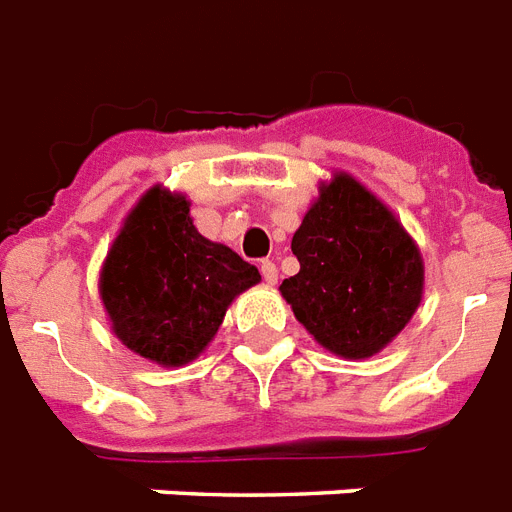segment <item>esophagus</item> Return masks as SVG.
<instances>
[{"label":"esophagus","mask_w":512,"mask_h":512,"mask_svg":"<svg viewBox=\"0 0 512 512\" xmlns=\"http://www.w3.org/2000/svg\"><path fill=\"white\" fill-rule=\"evenodd\" d=\"M261 277H264V282L267 285H275L277 282V267H275V261H261Z\"/></svg>","instance_id":"34e87169"}]
</instances>
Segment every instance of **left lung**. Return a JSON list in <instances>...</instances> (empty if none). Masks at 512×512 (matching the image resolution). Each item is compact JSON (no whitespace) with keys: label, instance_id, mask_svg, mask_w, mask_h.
Masks as SVG:
<instances>
[{"label":"left lung","instance_id":"8db88e82","mask_svg":"<svg viewBox=\"0 0 512 512\" xmlns=\"http://www.w3.org/2000/svg\"><path fill=\"white\" fill-rule=\"evenodd\" d=\"M298 275L280 293L314 341L343 359L386 349L423 298V256L365 185L338 171L290 243Z\"/></svg>","mask_w":512,"mask_h":512}]
</instances>
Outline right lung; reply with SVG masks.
Wrapping results in <instances>:
<instances>
[{"label":"right lung","mask_w":512,"mask_h":512,"mask_svg":"<svg viewBox=\"0 0 512 512\" xmlns=\"http://www.w3.org/2000/svg\"><path fill=\"white\" fill-rule=\"evenodd\" d=\"M259 280L253 264L195 230L185 195L155 185L110 245L100 298L126 349L182 367L214 341L227 306Z\"/></svg>","instance_id":"1"}]
</instances>
